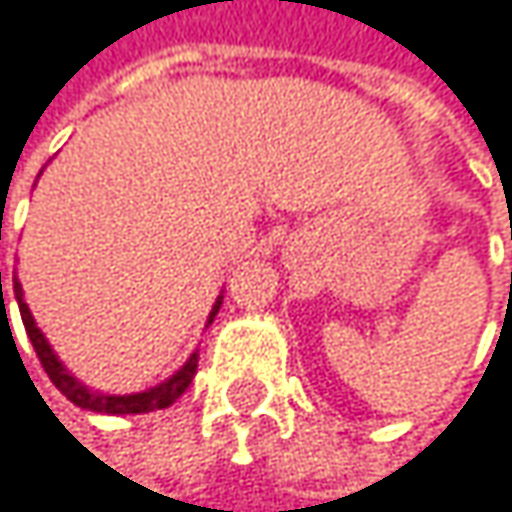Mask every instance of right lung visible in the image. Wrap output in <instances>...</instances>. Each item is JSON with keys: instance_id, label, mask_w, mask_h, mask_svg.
<instances>
[{"instance_id": "1", "label": "right lung", "mask_w": 512, "mask_h": 512, "mask_svg": "<svg viewBox=\"0 0 512 512\" xmlns=\"http://www.w3.org/2000/svg\"><path fill=\"white\" fill-rule=\"evenodd\" d=\"M14 297H17V306H20V318H23L26 336H29V342H32V348H35V354H38V360H41V366H44V372H47V378L56 384V390H59L68 402H74V405L83 408V411H95V414H149V411L167 408V405H173V402L188 390V384H191V378H194V372H197V351H194L170 378H164L161 384H155V387H149V390H143V393L110 396V393H101V390H89L83 381H77V378L62 366V360L56 357V351L50 348V342H47L44 333L38 330V324H35V318H32V312H29V306H26V300H23V288H20L17 279H14ZM221 300H224V294H218V300L212 303V312H209L206 324H212V318L218 315Z\"/></svg>"}]
</instances>
